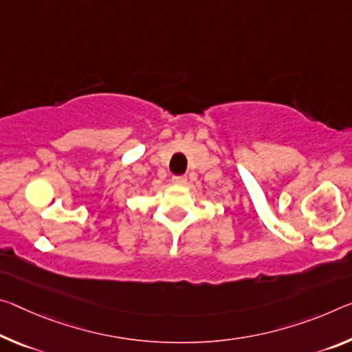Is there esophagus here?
<instances>
[{
  "label": "esophagus",
  "instance_id": "34e87169",
  "mask_svg": "<svg viewBox=\"0 0 352 352\" xmlns=\"http://www.w3.org/2000/svg\"><path fill=\"white\" fill-rule=\"evenodd\" d=\"M172 182H174V185H185L186 177H174L172 178Z\"/></svg>",
  "mask_w": 352,
  "mask_h": 352
}]
</instances>
